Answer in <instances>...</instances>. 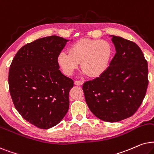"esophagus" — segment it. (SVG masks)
Listing matches in <instances>:
<instances>
[{
    "mask_svg": "<svg viewBox=\"0 0 154 154\" xmlns=\"http://www.w3.org/2000/svg\"><path fill=\"white\" fill-rule=\"evenodd\" d=\"M74 84H75V85L77 86H82L84 84V82L83 81H75V82H74Z\"/></svg>",
    "mask_w": 154,
    "mask_h": 154,
    "instance_id": "34e87169",
    "label": "esophagus"
}]
</instances>
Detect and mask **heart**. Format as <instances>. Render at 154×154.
Masks as SVG:
<instances>
[{"instance_id":"obj_1","label":"heart","mask_w":154,"mask_h":154,"mask_svg":"<svg viewBox=\"0 0 154 154\" xmlns=\"http://www.w3.org/2000/svg\"><path fill=\"white\" fill-rule=\"evenodd\" d=\"M68 53L61 52L58 56V63L65 74L72 75L80 63L84 75L95 78L108 69L112 48L106 40L81 39L70 46Z\"/></svg>"}]
</instances>
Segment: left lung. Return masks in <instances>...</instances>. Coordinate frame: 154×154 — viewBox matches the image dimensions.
Wrapping results in <instances>:
<instances>
[{
    "instance_id": "8db88e82",
    "label": "left lung",
    "mask_w": 154,
    "mask_h": 154,
    "mask_svg": "<svg viewBox=\"0 0 154 154\" xmlns=\"http://www.w3.org/2000/svg\"><path fill=\"white\" fill-rule=\"evenodd\" d=\"M116 54L101 76L84 83L85 101L92 113L116 122L134 115L148 87V64L135 43L110 35Z\"/></svg>"
}]
</instances>
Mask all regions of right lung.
Masks as SVG:
<instances>
[{
    "instance_id": "obj_1",
    "label": "right lung",
    "mask_w": 154,
    "mask_h": 154,
    "mask_svg": "<svg viewBox=\"0 0 154 154\" xmlns=\"http://www.w3.org/2000/svg\"><path fill=\"white\" fill-rule=\"evenodd\" d=\"M67 40L46 36L22 46L9 69V91L22 118L41 129L58 125L69 109L72 79L63 75L58 56Z\"/></svg>"
}]
</instances>
